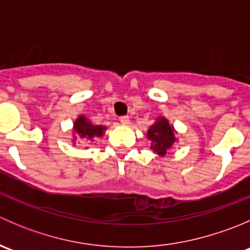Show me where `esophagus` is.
I'll list each match as a JSON object with an SVG mask.
<instances>
[{"label": "esophagus", "mask_w": 250, "mask_h": 250, "mask_svg": "<svg viewBox=\"0 0 250 250\" xmlns=\"http://www.w3.org/2000/svg\"><path fill=\"white\" fill-rule=\"evenodd\" d=\"M120 122L122 123V125H129V117H127V116H123V117L120 118Z\"/></svg>", "instance_id": "obj_1"}]
</instances>
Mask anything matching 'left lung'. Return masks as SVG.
<instances>
[{
  "mask_svg": "<svg viewBox=\"0 0 250 250\" xmlns=\"http://www.w3.org/2000/svg\"><path fill=\"white\" fill-rule=\"evenodd\" d=\"M176 134L178 132L174 125H170L169 121L165 116H158L147 129L146 137L151 143V150H153V152L157 153L160 157H166L169 155L174 144L178 143Z\"/></svg>",
  "mask_w": 250,
  "mask_h": 250,
  "instance_id": "obj_1",
  "label": "left lung"
}]
</instances>
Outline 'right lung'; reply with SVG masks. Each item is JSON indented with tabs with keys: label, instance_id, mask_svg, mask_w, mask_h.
<instances>
[{
	"label": "right lung",
	"instance_id": "add662e5",
	"mask_svg": "<svg viewBox=\"0 0 250 250\" xmlns=\"http://www.w3.org/2000/svg\"><path fill=\"white\" fill-rule=\"evenodd\" d=\"M106 130V125H93L89 121V118L85 117L84 115H78L76 120L74 121V125H72L71 143L72 145H75L76 144L75 141L77 139H82L84 141H94L95 138L104 137Z\"/></svg>",
	"mask_w": 250,
	"mask_h": 250
}]
</instances>
